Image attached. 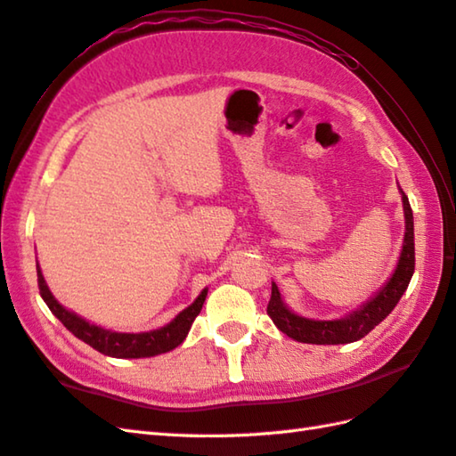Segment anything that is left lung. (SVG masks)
I'll use <instances>...</instances> for the list:
<instances>
[{"label": "left lung", "instance_id": "8db88e82", "mask_svg": "<svg viewBox=\"0 0 456 456\" xmlns=\"http://www.w3.org/2000/svg\"><path fill=\"white\" fill-rule=\"evenodd\" d=\"M402 201H403V217H405L402 253L392 278L384 284L380 292H378L370 302H366L361 309L353 312L351 315H345L341 319H329V322H325V319H309L292 312V309L284 304L282 296H280L278 286L273 282V296H270L266 312L280 331L286 333L288 337H292L294 341H299V343L345 345V343H354L358 338H362L364 335L370 333L378 323L384 322V319L392 314V309L400 302V297L403 296L405 289H408L410 280L415 270L413 213L410 208L408 196H405L403 191H402Z\"/></svg>", "mask_w": 456, "mask_h": 456}]
</instances>
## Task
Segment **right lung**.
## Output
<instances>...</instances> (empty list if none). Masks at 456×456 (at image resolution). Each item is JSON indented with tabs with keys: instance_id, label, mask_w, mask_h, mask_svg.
<instances>
[{
	"instance_id": "obj_1",
	"label": "right lung",
	"mask_w": 456,
	"mask_h": 456,
	"mask_svg": "<svg viewBox=\"0 0 456 456\" xmlns=\"http://www.w3.org/2000/svg\"><path fill=\"white\" fill-rule=\"evenodd\" d=\"M37 276L38 289H41L45 304L56 315L58 322H61L74 337H78L80 341L88 343L102 354H108L113 358H147L176 348L178 345L183 343V338L188 337L193 319L200 315L201 305L206 302L208 296V288H203L201 294L193 299L191 305H188L183 312L174 317L170 323L160 329H152V331L144 333H119L111 331V329H105L102 325L90 323L88 319H84L78 314L70 312V309H66L62 304H58V299L53 296L51 289H48L43 270L38 265Z\"/></svg>"
}]
</instances>
